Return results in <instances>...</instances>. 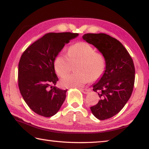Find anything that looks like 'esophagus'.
<instances>
[{
  "mask_svg": "<svg viewBox=\"0 0 149 149\" xmlns=\"http://www.w3.org/2000/svg\"><path fill=\"white\" fill-rule=\"evenodd\" d=\"M80 90L82 91L83 93H84L85 94H87L89 92V89H80Z\"/></svg>",
  "mask_w": 149,
  "mask_h": 149,
  "instance_id": "1",
  "label": "esophagus"
}]
</instances>
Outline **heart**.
<instances>
[{"label": "heart", "mask_w": 149, "mask_h": 149, "mask_svg": "<svg viewBox=\"0 0 149 149\" xmlns=\"http://www.w3.org/2000/svg\"><path fill=\"white\" fill-rule=\"evenodd\" d=\"M67 56L59 54L54 60L57 74L63 77L71 70V64L77 62V73L65 76L61 84L65 87H81L89 81L101 78L107 68V60L104 54L97 52L88 42L81 41L70 45L67 49Z\"/></svg>", "instance_id": "b5f03b06"}]
</instances>
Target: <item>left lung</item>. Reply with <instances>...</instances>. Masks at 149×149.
<instances>
[{
	"instance_id": "left-lung-1",
	"label": "left lung",
	"mask_w": 149,
	"mask_h": 149,
	"mask_svg": "<svg viewBox=\"0 0 149 149\" xmlns=\"http://www.w3.org/2000/svg\"><path fill=\"white\" fill-rule=\"evenodd\" d=\"M83 38L95 46L107 60L105 72L93 85V90L97 92L100 99L90 109L97 119H109L121 111L133 91L135 81L133 60L119 40L107 34L87 33Z\"/></svg>"
}]
</instances>
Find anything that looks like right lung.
<instances>
[{"label":"right lung","instance_id":"1","mask_svg":"<svg viewBox=\"0 0 149 149\" xmlns=\"http://www.w3.org/2000/svg\"><path fill=\"white\" fill-rule=\"evenodd\" d=\"M78 33L50 32L36 40L22 54L18 65V86L24 101L34 113L50 117L66 99V90L56 87L54 60L65 44Z\"/></svg>","mask_w":149,"mask_h":149}]
</instances>
